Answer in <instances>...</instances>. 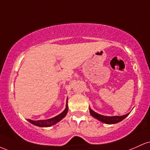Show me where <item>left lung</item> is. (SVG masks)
Returning a JSON list of instances; mask_svg holds the SVG:
<instances>
[{"mask_svg": "<svg viewBox=\"0 0 150 150\" xmlns=\"http://www.w3.org/2000/svg\"><path fill=\"white\" fill-rule=\"evenodd\" d=\"M89 113H90L91 116L94 117V118L99 120V121L102 122V123H106V124H115V123H119L121 120H123L124 118H126V117L129 115V113H127V114L123 115V116H106L96 113L95 111H93L90 107H89Z\"/></svg>", "mask_w": 150, "mask_h": 150, "instance_id": "obj_1", "label": "left lung"}]
</instances>
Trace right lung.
<instances>
[{
	"label": "right lung",
	"instance_id": "1",
	"mask_svg": "<svg viewBox=\"0 0 150 150\" xmlns=\"http://www.w3.org/2000/svg\"><path fill=\"white\" fill-rule=\"evenodd\" d=\"M68 98H67L66 100V104H65V108L64 111L63 112L58 114V116L53 117V118H49V119H46V120H30V119H27L30 123H32L34 125H37V126L39 127H50L51 125H53L56 123H58L60 120H61L63 119L64 117L66 116L67 113H68Z\"/></svg>",
	"mask_w": 150,
	"mask_h": 150
}]
</instances>
